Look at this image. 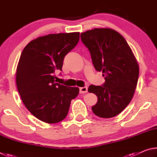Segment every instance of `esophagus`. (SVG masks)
Masks as SVG:
<instances>
[{
  "mask_svg": "<svg viewBox=\"0 0 157 157\" xmlns=\"http://www.w3.org/2000/svg\"><path fill=\"white\" fill-rule=\"evenodd\" d=\"M87 91H88V88L86 86H83L79 88V93L80 94H85V93H87Z\"/></svg>",
  "mask_w": 157,
  "mask_h": 157,
  "instance_id": "obj_1",
  "label": "esophagus"
}]
</instances>
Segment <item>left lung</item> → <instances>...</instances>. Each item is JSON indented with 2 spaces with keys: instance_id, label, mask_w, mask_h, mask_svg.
Returning <instances> with one entry per match:
<instances>
[{
  "instance_id": "obj_1",
  "label": "left lung",
  "mask_w": 157,
  "mask_h": 157,
  "mask_svg": "<svg viewBox=\"0 0 157 157\" xmlns=\"http://www.w3.org/2000/svg\"><path fill=\"white\" fill-rule=\"evenodd\" d=\"M80 36L95 70L102 71L105 79L102 86L89 87L88 91L98 97L92 111L101 118H112L131 102L139 79V64L125 39L116 30L94 28Z\"/></svg>"
}]
</instances>
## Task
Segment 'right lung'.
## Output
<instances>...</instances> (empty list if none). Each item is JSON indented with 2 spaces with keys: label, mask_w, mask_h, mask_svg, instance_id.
I'll return each mask as SVG.
<instances>
[{
  "label": "right lung",
  "mask_w": 157,
  "mask_h": 157,
  "mask_svg": "<svg viewBox=\"0 0 157 157\" xmlns=\"http://www.w3.org/2000/svg\"><path fill=\"white\" fill-rule=\"evenodd\" d=\"M79 40V33L50 34L31 41L21 53L16 73L18 93L28 111L39 120L57 123L67 116L78 87L56 83L55 71Z\"/></svg>",
  "instance_id": "add662e5"
}]
</instances>
